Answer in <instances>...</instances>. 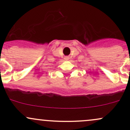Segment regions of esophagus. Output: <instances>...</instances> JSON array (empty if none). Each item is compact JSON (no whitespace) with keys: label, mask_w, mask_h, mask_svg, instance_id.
I'll return each instance as SVG.
<instances>
[{"label":"esophagus","mask_w":130,"mask_h":130,"mask_svg":"<svg viewBox=\"0 0 130 130\" xmlns=\"http://www.w3.org/2000/svg\"><path fill=\"white\" fill-rule=\"evenodd\" d=\"M65 58V60H68V58H68V57H65V58Z\"/></svg>","instance_id":"34e87169"}]
</instances>
